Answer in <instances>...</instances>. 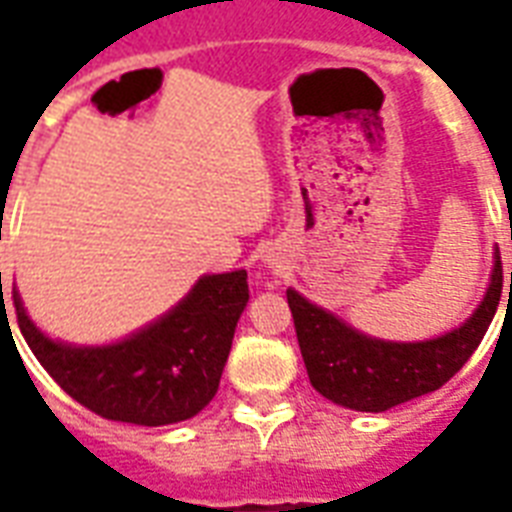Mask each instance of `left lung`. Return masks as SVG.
Masks as SVG:
<instances>
[{
    "instance_id": "8db88e82",
    "label": "left lung",
    "mask_w": 512,
    "mask_h": 512,
    "mask_svg": "<svg viewBox=\"0 0 512 512\" xmlns=\"http://www.w3.org/2000/svg\"><path fill=\"white\" fill-rule=\"evenodd\" d=\"M500 295L502 260L497 252L492 284L476 313L462 327L425 342H385L361 335L295 289H287V303L313 388L345 409L385 412L433 393L460 372L484 340Z\"/></svg>"
}]
</instances>
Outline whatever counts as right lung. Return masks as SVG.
I'll list each match as a JSON object with an SVG mask.
<instances>
[{
    "mask_svg": "<svg viewBox=\"0 0 512 512\" xmlns=\"http://www.w3.org/2000/svg\"><path fill=\"white\" fill-rule=\"evenodd\" d=\"M247 300V271L201 276L170 313L127 340L76 348L42 335L12 289L20 335L52 380L90 412L148 428L191 420L215 398Z\"/></svg>",
    "mask_w": 512,
    "mask_h": 512,
    "instance_id": "right-lung-1",
    "label": "right lung"
}]
</instances>
